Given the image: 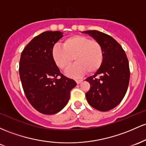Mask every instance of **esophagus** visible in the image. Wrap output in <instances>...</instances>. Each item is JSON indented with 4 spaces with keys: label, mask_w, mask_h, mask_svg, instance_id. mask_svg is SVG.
Segmentation results:
<instances>
[{
    "label": "esophagus",
    "mask_w": 146,
    "mask_h": 146,
    "mask_svg": "<svg viewBox=\"0 0 146 146\" xmlns=\"http://www.w3.org/2000/svg\"><path fill=\"white\" fill-rule=\"evenodd\" d=\"M82 81H83V80H81V79L76 80V83H77V84H79V83H81Z\"/></svg>",
    "instance_id": "34e87169"
}]
</instances>
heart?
I'll use <instances>...</instances> for the list:
<instances>
[{"mask_svg": "<svg viewBox=\"0 0 146 146\" xmlns=\"http://www.w3.org/2000/svg\"><path fill=\"white\" fill-rule=\"evenodd\" d=\"M56 65L62 70L70 68L73 60L76 63L67 71L70 77L78 78L87 72L94 74L104 61V50L101 44L85 36H73L66 38L63 47L54 45L52 50Z\"/></svg>", "mask_w": 146, "mask_h": 146, "instance_id": "heart-1", "label": "heart"}]
</instances>
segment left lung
I'll return each mask as SVG.
<instances>
[{"label":"left lung","mask_w":146,"mask_h":146,"mask_svg":"<svg viewBox=\"0 0 146 146\" xmlns=\"http://www.w3.org/2000/svg\"><path fill=\"white\" fill-rule=\"evenodd\" d=\"M84 32L94 38L104 50L101 67L86 79L90 84L86 97L92 107L106 112L120 104L127 92L130 80L128 60L120 44L112 36L97 30Z\"/></svg>","instance_id":"left-lung-1"}]
</instances>
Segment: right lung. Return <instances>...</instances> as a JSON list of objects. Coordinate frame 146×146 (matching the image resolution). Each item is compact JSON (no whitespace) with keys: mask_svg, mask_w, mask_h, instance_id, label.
<instances>
[{"mask_svg":"<svg viewBox=\"0 0 146 146\" xmlns=\"http://www.w3.org/2000/svg\"><path fill=\"white\" fill-rule=\"evenodd\" d=\"M63 35L47 31L26 45L21 55L19 74L26 97L39 112L54 114L68 104L70 91L76 86L73 79L60 73L52 50Z\"/></svg>","mask_w":146,"mask_h":146,"instance_id":"right-lung-1","label":"right lung"}]
</instances>
